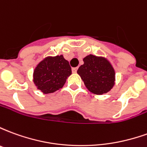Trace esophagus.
Wrapping results in <instances>:
<instances>
[{
  "label": "esophagus",
  "instance_id": "esophagus-1",
  "mask_svg": "<svg viewBox=\"0 0 147 147\" xmlns=\"http://www.w3.org/2000/svg\"><path fill=\"white\" fill-rule=\"evenodd\" d=\"M77 70H78V67H72L71 68V71H72L73 73H76Z\"/></svg>",
  "mask_w": 147,
  "mask_h": 147
}]
</instances>
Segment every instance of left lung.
Masks as SVG:
<instances>
[{
    "mask_svg": "<svg viewBox=\"0 0 147 147\" xmlns=\"http://www.w3.org/2000/svg\"><path fill=\"white\" fill-rule=\"evenodd\" d=\"M77 71L86 88L95 94L109 92L115 83V71L105 58L88 55Z\"/></svg>",
    "mask_w": 147,
    "mask_h": 147,
    "instance_id": "obj_1",
    "label": "left lung"
}]
</instances>
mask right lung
Returning a JSON list of instances; mask_svg holds the SVG:
<instances>
[{
  "label": "right lung",
  "mask_w": 147,
  "mask_h": 147,
  "mask_svg": "<svg viewBox=\"0 0 147 147\" xmlns=\"http://www.w3.org/2000/svg\"><path fill=\"white\" fill-rule=\"evenodd\" d=\"M71 74L69 62L64 57H48L39 63L34 71V83L44 94L57 91L63 87Z\"/></svg>",
  "instance_id": "obj_1"
}]
</instances>
